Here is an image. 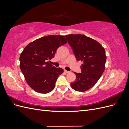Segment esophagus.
<instances>
[{"label":"esophagus","mask_w":129,"mask_h":129,"mask_svg":"<svg viewBox=\"0 0 129 129\" xmlns=\"http://www.w3.org/2000/svg\"><path fill=\"white\" fill-rule=\"evenodd\" d=\"M64 72H65L66 73H70V72L67 71H66V70H64Z\"/></svg>","instance_id":"obj_1"}]
</instances>
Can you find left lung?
<instances>
[{"label": "left lung", "mask_w": 129, "mask_h": 129, "mask_svg": "<svg viewBox=\"0 0 129 129\" xmlns=\"http://www.w3.org/2000/svg\"><path fill=\"white\" fill-rule=\"evenodd\" d=\"M76 60L83 62L81 73H74L76 79L71 84L77 91H85L92 88L102 75L106 62L104 48L97 41L82 34L66 36Z\"/></svg>", "instance_id": "left-lung-1"}]
</instances>
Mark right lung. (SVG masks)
<instances>
[{
    "label": "right lung",
    "mask_w": 129,
    "mask_h": 129,
    "mask_svg": "<svg viewBox=\"0 0 129 129\" xmlns=\"http://www.w3.org/2000/svg\"><path fill=\"white\" fill-rule=\"evenodd\" d=\"M67 42L64 36L50 35L29 43L23 50L19 58L20 69L26 82L35 91L47 93L54 89L63 70L54 67L47 61Z\"/></svg>",
    "instance_id": "right-lung-1"
}]
</instances>
